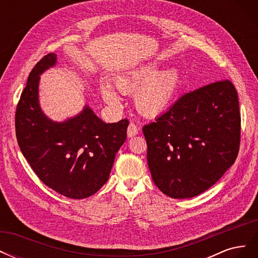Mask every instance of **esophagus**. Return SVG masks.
<instances>
[{
    "mask_svg": "<svg viewBox=\"0 0 258 258\" xmlns=\"http://www.w3.org/2000/svg\"><path fill=\"white\" fill-rule=\"evenodd\" d=\"M138 132H139L138 127L136 126V124H135L134 122H130V123H129V126H128V129H127L128 137H129V138L135 137V136H137V135H138Z\"/></svg>",
    "mask_w": 258,
    "mask_h": 258,
    "instance_id": "34e87169",
    "label": "esophagus"
}]
</instances>
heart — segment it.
<instances>
[{"label":"heart","instance_id":"obj_1","mask_svg":"<svg viewBox=\"0 0 258 258\" xmlns=\"http://www.w3.org/2000/svg\"><path fill=\"white\" fill-rule=\"evenodd\" d=\"M156 62L135 68L117 75L116 88L122 93L132 95L137 110L144 116L155 117L167 112L172 106L182 85L181 73L175 68L159 71ZM102 97L108 104L118 105V93L108 84L101 86Z\"/></svg>","mask_w":258,"mask_h":258}]
</instances>
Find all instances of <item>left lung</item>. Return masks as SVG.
Here are the masks:
<instances>
[{"label": "left lung", "instance_id": "left-lung-1", "mask_svg": "<svg viewBox=\"0 0 258 258\" xmlns=\"http://www.w3.org/2000/svg\"><path fill=\"white\" fill-rule=\"evenodd\" d=\"M240 130L238 93L230 81L185 93L143 127L154 183L174 199L206 191L235 162Z\"/></svg>", "mask_w": 258, "mask_h": 258}]
</instances>
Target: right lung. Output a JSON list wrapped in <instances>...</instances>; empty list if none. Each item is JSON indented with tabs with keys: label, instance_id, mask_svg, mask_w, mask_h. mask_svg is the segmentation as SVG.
Instances as JSON below:
<instances>
[{
	"label": "right lung",
	"instance_id": "right-lung-1",
	"mask_svg": "<svg viewBox=\"0 0 258 258\" xmlns=\"http://www.w3.org/2000/svg\"><path fill=\"white\" fill-rule=\"evenodd\" d=\"M56 62L57 54L48 53L30 72L17 104L16 137L21 153L45 185L62 196L84 199L107 182L129 121L106 123L88 105L62 122L49 119L40 106L38 83Z\"/></svg>",
	"mask_w": 258,
	"mask_h": 258
}]
</instances>
